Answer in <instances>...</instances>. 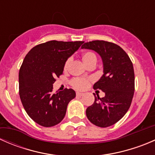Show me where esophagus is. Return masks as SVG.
<instances>
[{"label":"esophagus","mask_w":155,"mask_h":155,"mask_svg":"<svg viewBox=\"0 0 155 155\" xmlns=\"http://www.w3.org/2000/svg\"><path fill=\"white\" fill-rule=\"evenodd\" d=\"M83 94H84L82 93V92H79V91L76 92V96H77V97H82Z\"/></svg>","instance_id":"1"}]
</instances>
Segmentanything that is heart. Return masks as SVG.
Listing matches in <instances>:
<instances>
[{
	"instance_id": "1",
	"label": "heart",
	"mask_w": 155,
	"mask_h": 155,
	"mask_svg": "<svg viewBox=\"0 0 155 155\" xmlns=\"http://www.w3.org/2000/svg\"><path fill=\"white\" fill-rule=\"evenodd\" d=\"M81 58H82L83 64L86 67L90 64L96 63L97 62L96 55H95L94 53L91 52V51H85V52H83L82 56H81ZM70 62H71V59L69 58L64 64V70H68L70 64ZM72 83H73V87H76V89H81V90L86 88L87 85H88V82L86 79H73Z\"/></svg>"
}]
</instances>
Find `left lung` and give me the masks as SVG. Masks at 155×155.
Returning <instances> with one entry per match:
<instances>
[{"label":"left lung","instance_id":"1","mask_svg":"<svg viewBox=\"0 0 155 155\" xmlns=\"http://www.w3.org/2000/svg\"><path fill=\"white\" fill-rule=\"evenodd\" d=\"M96 51L102 59L104 74L94 89L105 93L86 109L89 121L100 127L113 125L124 117L130 107L134 93V70L129 56L119 46L104 40L84 43L81 47Z\"/></svg>","mask_w":155,"mask_h":155}]
</instances>
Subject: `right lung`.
<instances>
[{
	"label": "right lung",
	"instance_id": "obj_1",
	"mask_svg": "<svg viewBox=\"0 0 155 155\" xmlns=\"http://www.w3.org/2000/svg\"><path fill=\"white\" fill-rule=\"evenodd\" d=\"M83 43L51 40L34 46L26 54L18 74L19 96L25 110L37 124L49 127L64 118L76 92L66 88L53 94V84Z\"/></svg>",
	"mask_w": 155,
	"mask_h": 155
}]
</instances>
